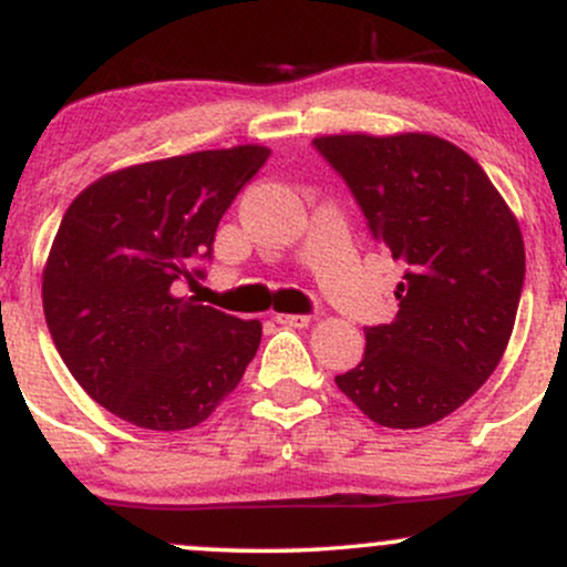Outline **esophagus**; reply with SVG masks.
Returning a JSON list of instances; mask_svg holds the SVG:
<instances>
[{"label": "esophagus", "instance_id": "34e87169", "mask_svg": "<svg viewBox=\"0 0 567 567\" xmlns=\"http://www.w3.org/2000/svg\"><path fill=\"white\" fill-rule=\"evenodd\" d=\"M275 320L285 328H309L311 317L309 315H277Z\"/></svg>", "mask_w": 567, "mask_h": 567}]
</instances>
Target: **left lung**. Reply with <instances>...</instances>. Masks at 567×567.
<instances>
[{
  "mask_svg": "<svg viewBox=\"0 0 567 567\" xmlns=\"http://www.w3.org/2000/svg\"><path fill=\"white\" fill-rule=\"evenodd\" d=\"M315 146L405 266L394 322L368 328L365 357L338 389L375 424L421 429L491 379L525 279L514 213L464 148L432 133H338Z\"/></svg>",
  "mask_w": 567,
  "mask_h": 567,
  "instance_id": "1",
  "label": "left lung"
}]
</instances>
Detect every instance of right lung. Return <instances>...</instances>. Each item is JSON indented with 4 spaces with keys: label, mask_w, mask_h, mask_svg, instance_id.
<instances>
[{
    "label": "right lung",
    "mask_w": 567,
    "mask_h": 567,
    "mask_svg": "<svg viewBox=\"0 0 567 567\" xmlns=\"http://www.w3.org/2000/svg\"><path fill=\"white\" fill-rule=\"evenodd\" d=\"M258 143L122 167L71 202L42 271L58 354L97 405L154 432H181L243 381L261 322L178 296L192 258H210L218 220L269 159Z\"/></svg>",
    "instance_id": "1"
}]
</instances>
